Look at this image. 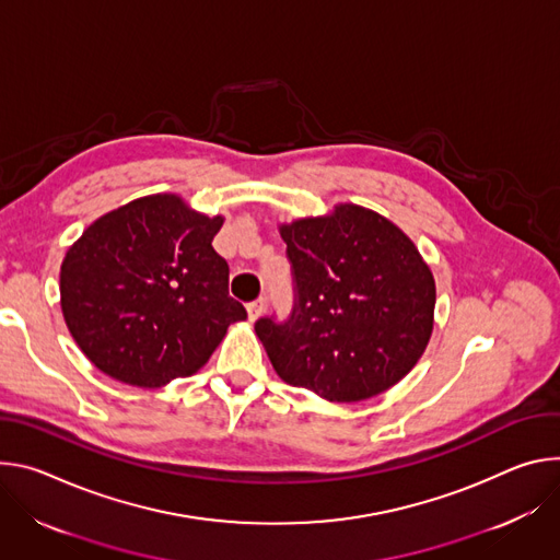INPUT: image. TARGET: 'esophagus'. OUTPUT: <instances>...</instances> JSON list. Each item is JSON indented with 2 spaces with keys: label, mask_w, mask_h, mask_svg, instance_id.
Here are the masks:
<instances>
[{
  "label": "esophagus",
  "mask_w": 560,
  "mask_h": 560,
  "mask_svg": "<svg viewBox=\"0 0 560 560\" xmlns=\"http://www.w3.org/2000/svg\"><path fill=\"white\" fill-rule=\"evenodd\" d=\"M262 312H265V298H258V300H254V302H248V304H246L248 320H256V318H260V316H262Z\"/></svg>",
  "instance_id": "34e87169"
}]
</instances>
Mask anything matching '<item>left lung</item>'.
Returning a JSON list of instances; mask_svg holds the SVG:
<instances>
[{"mask_svg":"<svg viewBox=\"0 0 560 560\" xmlns=\"http://www.w3.org/2000/svg\"><path fill=\"white\" fill-rule=\"evenodd\" d=\"M293 306L256 323L278 376L334 402L378 396L422 355L436 284L413 242L383 215L340 205L280 226Z\"/></svg>","mask_w":560,"mask_h":560,"instance_id":"obj_1","label":"left lung"}]
</instances>
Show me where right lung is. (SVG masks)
<instances>
[{
    "mask_svg": "<svg viewBox=\"0 0 560 560\" xmlns=\"http://www.w3.org/2000/svg\"><path fill=\"white\" fill-rule=\"evenodd\" d=\"M222 218L149 196L95 220L61 262L67 327L106 376L133 387L186 378L246 308L213 248Z\"/></svg>",
    "mask_w": 560,
    "mask_h": 560,
    "instance_id": "add662e5",
    "label": "right lung"
}]
</instances>
